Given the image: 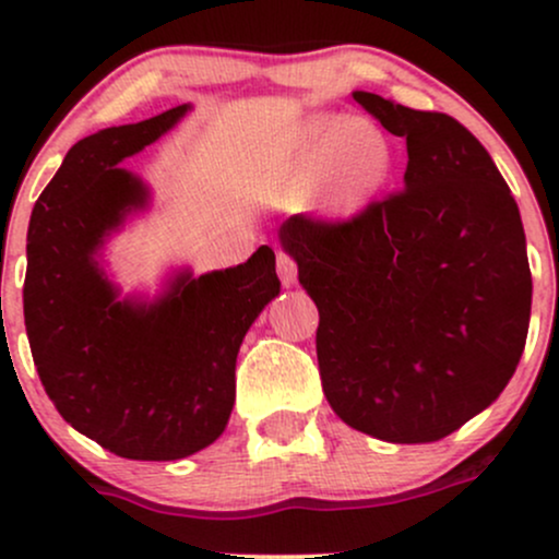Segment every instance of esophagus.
<instances>
[{
    "label": "esophagus",
    "mask_w": 559,
    "mask_h": 559,
    "mask_svg": "<svg viewBox=\"0 0 559 559\" xmlns=\"http://www.w3.org/2000/svg\"><path fill=\"white\" fill-rule=\"evenodd\" d=\"M275 267H278V278L284 286H294L297 284V262L284 249H278V254H275Z\"/></svg>",
    "instance_id": "esophagus-1"
}]
</instances>
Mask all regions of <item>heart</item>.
Masks as SVG:
<instances>
[{"label":"heart","instance_id":"1","mask_svg":"<svg viewBox=\"0 0 559 559\" xmlns=\"http://www.w3.org/2000/svg\"><path fill=\"white\" fill-rule=\"evenodd\" d=\"M389 173V150L370 128L352 120H316L307 126L299 150L281 173L286 191L312 189L325 181L331 207L357 210Z\"/></svg>","mask_w":559,"mask_h":559}]
</instances>
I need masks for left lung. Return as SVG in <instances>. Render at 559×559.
<instances>
[{"label": "left lung", "instance_id": "1", "mask_svg": "<svg viewBox=\"0 0 559 559\" xmlns=\"http://www.w3.org/2000/svg\"><path fill=\"white\" fill-rule=\"evenodd\" d=\"M407 141L404 189L349 221L292 215L281 247L318 305L325 400L346 426L428 444L502 394L531 320L521 213L463 123L355 92Z\"/></svg>", "mask_w": 559, "mask_h": 559}]
</instances>
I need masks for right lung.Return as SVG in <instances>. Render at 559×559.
Segmentation results:
<instances>
[{
	"mask_svg": "<svg viewBox=\"0 0 559 559\" xmlns=\"http://www.w3.org/2000/svg\"><path fill=\"white\" fill-rule=\"evenodd\" d=\"M186 112L81 139L31 213L23 316L38 378L75 431L128 460L189 457L226 431L239 346L281 292L271 247L226 271L178 273L155 301L118 299L102 271L105 239L150 199L118 163Z\"/></svg>",
	"mask_w": 559,
	"mask_h": 559,
	"instance_id": "1",
	"label": "right lung"
}]
</instances>
